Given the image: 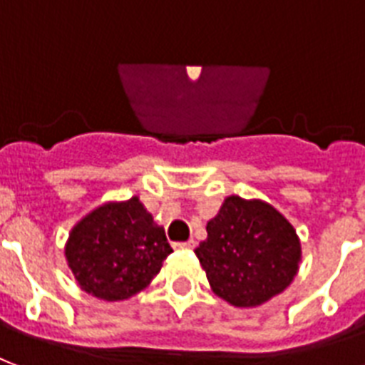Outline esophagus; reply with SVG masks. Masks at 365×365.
Here are the masks:
<instances>
[{
	"label": "esophagus",
	"mask_w": 365,
	"mask_h": 365,
	"mask_svg": "<svg viewBox=\"0 0 365 365\" xmlns=\"http://www.w3.org/2000/svg\"><path fill=\"white\" fill-rule=\"evenodd\" d=\"M196 242L194 240H186V242H175V248H179V250H192Z\"/></svg>",
	"instance_id": "obj_1"
}]
</instances>
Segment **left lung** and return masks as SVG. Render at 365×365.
Returning a JSON list of instances; mask_svg holds the SVG:
<instances>
[{"label":"left lung","mask_w":365,"mask_h":365,"mask_svg":"<svg viewBox=\"0 0 365 365\" xmlns=\"http://www.w3.org/2000/svg\"><path fill=\"white\" fill-rule=\"evenodd\" d=\"M196 248L212 290L238 308H254L283 292L302 256L294 227L262 200L225 198Z\"/></svg>","instance_id":"8db88e82"}]
</instances>
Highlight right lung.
Listing matches in <instances>:
<instances>
[{"label":"right lung","instance_id":"obj_1","mask_svg":"<svg viewBox=\"0 0 365 365\" xmlns=\"http://www.w3.org/2000/svg\"><path fill=\"white\" fill-rule=\"evenodd\" d=\"M173 248L138 196L108 202L73 227L67 264L84 292L108 302L146 289Z\"/></svg>","mask_w":365,"mask_h":365}]
</instances>
